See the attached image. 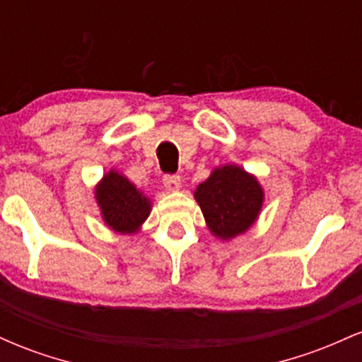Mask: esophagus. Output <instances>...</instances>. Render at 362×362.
Here are the masks:
<instances>
[{"label":"esophagus","instance_id":"esophagus-1","mask_svg":"<svg viewBox=\"0 0 362 362\" xmlns=\"http://www.w3.org/2000/svg\"><path fill=\"white\" fill-rule=\"evenodd\" d=\"M163 185L170 192H177L180 189V175H165Z\"/></svg>","mask_w":362,"mask_h":362}]
</instances>
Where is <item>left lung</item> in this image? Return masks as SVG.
<instances>
[{
    "instance_id": "obj_1",
    "label": "left lung",
    "mask_w": 362,
    "mask_h": 362,
    "mask_svg": "<svg viewBox=\"0 0 362 362\" xmlns=\"http://www.w3.org/2000/svg\"><path fill=\"white\" fill-rule=\"evenodd\" d=\"M194 197L211 233L226 242L245 233L264 204L259 180L236 165L214 168L209 178L197 185Z\"/></svg>"
}]
</instances>
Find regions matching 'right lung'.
Returning <instances> with one entry per match:
<instances>
[{
    "label": "right lung",
    "mask_w": 362,
    "mask_h": 362,
    "mask_svg": "<svg viewBox=\"0 0 362 362\" xmlns=\"http://www.w3.org/2000/svg\"><path fill=\"white\" fill-rule=\"evenodd\" d=\"M95 199L100 206L102 219L110 230L120 235L139 231L148 219L151 201L122 173L110 170L95 187Z\"/></svg>",
    "instance_id": "right-lung-1"
}]
</instances>
